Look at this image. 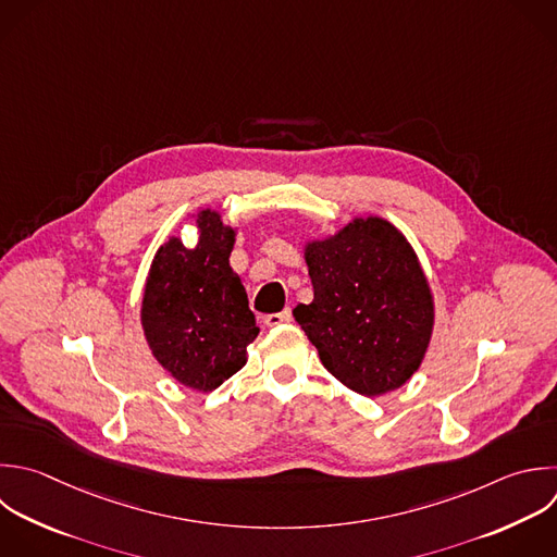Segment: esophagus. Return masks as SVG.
<instances>
[{
  "instance_id": "1",
  "label": "esophagus",
  "mask_w": 557,
  "mask_h": 557,
  "mask_svg": "<svg viewBox=\"0 0 557 557\" xmlns=\"http://www.w3.org/2000/svg\"><path fill=\"white\" fill-rule=\"evenodd\" d=\"M287 322H292V311H289V309H285V311H281V313H270V315H265V324H268V326H278V324H287Z\"/></svg>"
}]
</instances>
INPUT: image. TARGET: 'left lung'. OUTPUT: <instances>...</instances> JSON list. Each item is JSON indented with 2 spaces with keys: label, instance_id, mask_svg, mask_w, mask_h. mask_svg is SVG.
Listing matches in <instances>:
<instances>
[{
  "label": "left lung",
  "instance_id": "1",
  "mask_svg": "<svg viewBox=\"0 0 557 557\" xmlns=\"http://www.w3.org/2000/svg\"><path fill=\"white\" fill-rule=\"evenodd\" d=\"M302 250L313 300L294 318L322 366L370 398L405 385L435 324L433 292L407 237L385 218L366 215Z\"/></svg>",
  "mask_w": 557,
  "mask_h": 557
}]
</instances>
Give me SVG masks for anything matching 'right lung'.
<instances>
[{
	"mask_svg": "<svg viewBox=\"0 0 557 557\" xmlns=\"http://www.w3.org/2000/svg\"><path fill=\"white\" fill-rule=\"evenodd\" d=\"M189 218L198 242L187 248L172 235L159 246L139 318L161 368L189 389L213 392L246 366V348L259 329L246 287L228 261L239 226L224 224L211 207Z\"/></svg>",
	"mask_w": 557,
	"mask_h": 557,
	"instance_id": "right-lung-1",
	"label": "right lung"
}]
</instances>
